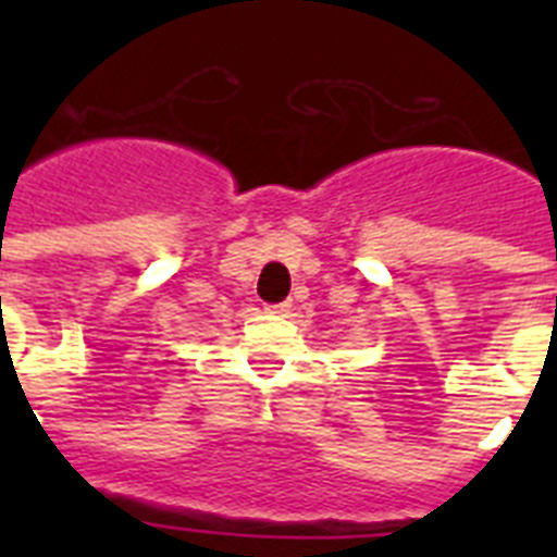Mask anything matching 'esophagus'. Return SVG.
<instances>
[{"mask_svg":"<svg viewBox=\"0 0 557 557\" xmlns=\"http://www.w3.org/2000/svg\"><path fill=\"white\" fill-rule=\"evenodd\" d=\"M289 309H293V304L282 301V304H270L268 312H270V314H289Z\"/></svg>","mask_w":557,"mask_h":557,"instance_id":"1","label":"esophagus"}]
</instances>
